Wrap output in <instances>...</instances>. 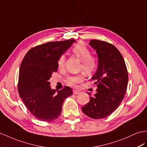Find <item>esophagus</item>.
Masks as SVG:
<instances>
[{
	"mask_svg": "<svg viewBox=\"0 0 147 147\" xmlns=\"http://www.w3.org/2000/svg\"><path fill=\"white\" fill-rule=\"evenodd\" d=\"M79 93H80L79 91L76 90H74L73 91V94H74V95H77V94H79Z\"/></svg>",
	"mask_w": 147,
	"mask_h": 147,
	"instance_id": "1",
	"label": "esophagus"
}]
</instances>
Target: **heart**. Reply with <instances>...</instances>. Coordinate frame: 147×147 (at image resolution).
<instances>
[{
  "label": "heart",
  "instance_id": "1",
  "mask_svg": "<svg viewBox=\"0 0 147 147\" xmlns=\"http://www.w3.org/2000/svg\"><path fill=\"white\" fill-rule=\"evenodd\" d=\"M71 52L77 58L81 60L80 69H82L85 73L91 74L96 69L98 66L97 60L94 56L91 55V53L87 47L84 44L78 43L75 45L71 49ZM65 57L64 55H62L57 61L58 67L61 69L63 67ZM84 79L82 75H77V76H70L67 78L66 83L72 87H76L78 84H80Z\"/></svg>",
  "mask_w": 147,
  "mask_h": 147
}]
</instances>
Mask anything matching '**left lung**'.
Returning <instances> with one entry per match:
<instances>
[{"mask_svg": "<svg viewBox=\"0 0 147 147\" xmlns=\"http://www.w3.org/2000/svg\"><path fill=\"white\" fill-rule=\"evenodd\" d=\"M89 45L98 55L97 70L92 78L97 89L82 110L92 119H104L123 100L128 85V71L122 55L113 45L96 39L91 40Z\"/></svg>", "mask_w": 147, "mask_h": 147, "instance_id": "1", "label": "left lung"}]
</instances>
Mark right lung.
I'll use <instances>...</instances> for the list:
<instances>
[{"instance_id":"1","label":"right lung","mask_w":147,"mask_h":147,"mask_svg":"<svg viewBox=\"0 0 147 147\" xmlns=\"http://www.w3.org/2000/svg\"><path fill=\"white\" fill-rule=\"evenodd\" d=\"M76 42L74 39L47 42L32 48L20 64L18 92L26 108L37 119L53 121L62 112L65 98L72 90L65 86L57 91L52 89L49 79L58 70L57 61Z\"/></svg>"}]
</instances>
